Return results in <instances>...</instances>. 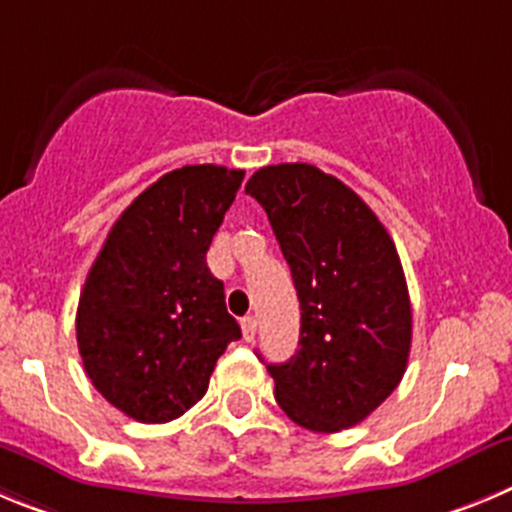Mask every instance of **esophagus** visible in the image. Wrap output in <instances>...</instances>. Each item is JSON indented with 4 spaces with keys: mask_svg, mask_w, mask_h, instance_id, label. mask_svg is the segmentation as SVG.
<instances>
[{
    "mask_svg": "<svg viewBox=\"0 0 512 512\" xmlns=\"http://www.w3.org/2000/svg\"><path fill=\"white\" fill-rule=\"evenodd\" d=\"M242 336H245V341H255L257 336L255 315H245V318H242Z\"/></svg>",
    "mask_w": 512,
    "mask_h": 512,
    "instance_id": "esophagus-1",
    "label": "esophagus"
}]
</instances>
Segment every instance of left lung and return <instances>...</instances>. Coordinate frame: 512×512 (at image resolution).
<instances>
[{
    "label": "left lung",
    "instance_id": "left-lung-1",
    "mask_svg": "<svg viewBox=\"0 0 512 512\" xmlns=\"http://www.w3.org/2000/svg\"><path fill=\"white\" fill-rule=\"evenodd\" d=\"M245 191L267 212L300 300V341L267 364L280 409L310 432L364 422L399 386L412 303L394 240L369 204L310 164L255 171Z\"/></svg>",
    "mask_w": 512,
    "mask_h": 512
}]
</instances>
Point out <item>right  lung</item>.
<instances>
[{"label": "right lung", "instance_id": "1", "mask_svg": "<svg viewBox=\"0 0 512 512\" xmlns=\"http://www.w3.org/2000/svg\"><path fill=\"white\" fill-rule=\"evenodd\" d=\"M245 171H169L116 219L80 293L85 374L126 417L164 424L207 394L217 358L242 338L207 250Z\"/></svg>", "mask_w": 512, "mask_h": 512}]
</instances>
